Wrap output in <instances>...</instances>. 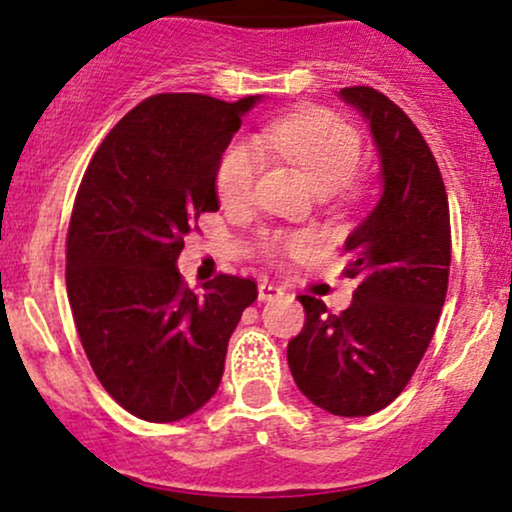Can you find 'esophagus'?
I'll return each mask as SVG.
<instances>
[{
  "mask_svg": "<svg viewBox=\"0 0 512 512\" xmlns=\"http://www.w3.org/2000/svg\"><path fill=\"white\" fill-rule=\"evenodd\" d=\"M257 296H260V301H274V299H279V296H284V289L277 284L262 282L260 286H257Z\"/></svg>",
  "mask_w": 512,
  "mask_h": 512,
  "instance_id": "esophagus-1",
  "label": "esophagus"
}]
</instances>
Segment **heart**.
<instances>
[{"instance_id": "obj_1", "label": "heart", "mask_w": 512, "mask_h": 512, "mask_svg": "<svg viewBox=\"0 0 512 512\" xmlns=\"http://www.w3.org/2000/svg\"><path fill=\"white\" fill-rule=\"evenodd\" d=\"M262 143L296 162L320 192H335L357 172L362 138L357 128L325 109H299L262 126ZM262 160L255 145L235 138L223 148L216 167V189L223 204L240 206L252 196ZM316 247L313 233H274L265 240L267 257L303 255Z\"/></svg>"}]
</instances>
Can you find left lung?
Returning <instances> with one entry per match:
<instances>
[{"label":"left lung","instance_id":"obj_1","mask_svg":"<svg viewBox=\"0 0 512 512\" xmlns=\"http://www.w3.org/2000/svg\"><path fill=\"white\" fill-rule=\"evenodd\" d=\"M340 99L369 123L381 196L345 240V274L359 277L350 308L335 316L299 296L306 323L286 359L313 406L362 418L406 389L428 350L447 296L452 233L440 167L415 123L372 87L340 89Z\"/></svg>","mask_w":512,"mask_h":512}]
</instances>
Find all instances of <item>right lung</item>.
<instances>
[{
  "instance_id": "right-lung-1",
  "label": "right lung",
  "mask_w": 512,
  "mask_h": 512,
  "mask_svg": "<svg viewBox=\"0 0 512 512\" xmlns=\"http://www.w3.org/2000/svg\"><path fill=\"white\" fill-rule=\"evenodd\" d=\"M257 101L155 94L111 128L82 177L67 299L101 386L140 420L174 423L211 401L257 299L252 279L230 274L194 294L177 269L184 235L218 211V157Z\"/></svg>"
}]
</instances>
